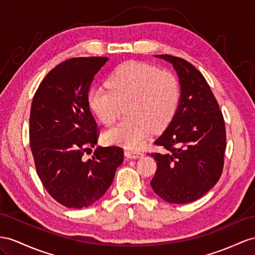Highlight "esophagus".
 Segmentation results:
<instances>
[{
	"instance_id": "obj_1",
	"label": "esophagus",
	"mask_w": 255,
	"mask_h": 255,
	"mask_svg": "<svg viewBox=\"0 0 255 255\" xmlns=\"http://www.w3.org/2000/svg\"><path fill=\"white\" fill-rule=\"evenodd\" d=\"M144 155L142 152H138V151H129V149H127V151H125V156L130 159H136V158H140L142 157V156Z\"/></svg>"
}]
</instances>
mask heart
<instances>
[{
    "label": "heart",
    "mask_w": 255,
    "mask_h": 255,
    "mask_svg": "<svg viewBox=\"0 0 255 255\" xmlns=\"http://www.w3.org/2000/svg\"><path fill=\"white\" fill-rule=\"evenodd\" d=\"M108 86L89 90L91 110L107 126L119 120L121 103L128 102L130 115L104 133L110 144L139 148L153 130L165 129L177 112L180 87L170 72L154 65L129 61L120 65L108 78Z\"/></svg>",
    "instance_id": "obj_1"
}]
</instances>
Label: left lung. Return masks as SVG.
Masks as SVG:
<instances>
[{
    "mask_svg": "<svg viewBox=\"0 0 255 255\" xmlns=\"http://www.w3.org/2000/svg\"><path fill=\"white\" fill-rule=\"evenodd\" d=\"M155 57L173 65L181 96L172 121L155 141L166 152L151 154L157 161L151 185L167 202L187 204L210 191L221 177L225 123L206 78L192 63L170 55Z\"/></svg>",
    "mask_w": 255,
    "mask_h": 255,
    "instance_id": "1",
    "label": "left lung"
}]
</instances>
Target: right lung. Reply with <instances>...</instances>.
Wrapping results in <instances>:
<instances>
[{"label":"right lung","instance_id":"1","mask_svg":"<svg viewBox=\"0 0 255 255\" xmlns=\"http://www.w3.org/2000/svg\"><path fill=\"white\" fill-rule=\"evenodd\" d=\"M107 57L72 58L45 76L31 104L30 146L38 178L49 195L68 208L93 205L111 186L123 164L119 146H98L97 123L90 112V84Z\"/></svg>","mask_w":255,"mask_h":255}]
</instances>
